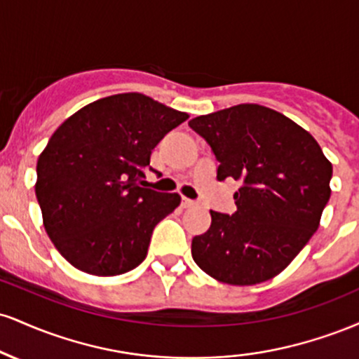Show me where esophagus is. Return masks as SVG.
Returning <instances> with one entry per match:
<instances>
[{"label":"esophagus","instance_id":"1","mask_svg":"<svg viewBox=\"0 0 359 359\" xmlns=\"http://www.w3.org/2000/svg\"><path fill=\"white\" fill-rule=\"evenodd\" d=\"M194 205H197V203L196 201H192V199H187V197H182V208H194Z\"/></svg>","mask_w":359,"mask_h":359}]
</instances>
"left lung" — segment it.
<instances>
[{
  "instance_id": "left-lung-1",
  "label": "left lung",
  "mask_w": 359,
  "mask_h": 359,
  "mask_svg": "<svg viewBox=\"0 0 359 359\" xmlns=\"http://www.w3.org/2000/svg\"><path fill=\"white\" fill-rule=\"evenodd\" d=\"M189 126L211 147L217 179L241 182L236 212L211 211V228L192 240L194 262L229 285L273 278L319 228L331 162L311 133L265 106L238 104Z\"/></svg>"
}]
</instances>
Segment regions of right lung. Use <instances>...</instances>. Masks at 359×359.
Instances as JSON below:
<instances>
[{"label": "right lung", "mask_w": 359, "mask_h": 359, "mask_svg": "<svg viewBox=\"0 0 359 359\" xmlns=\"http://www.w3.org/2000/svg\"><path fill=\"white\" fill-rule=\"evenodd\" d=\"M189 116L138 93L102 97L57 128L36 162L43 226L72 266L97 277L137 269L179 194L142 187L151 150ZM143 182V180H142Z\"/></svg>", "instance_id": "1"}]
</instances>
